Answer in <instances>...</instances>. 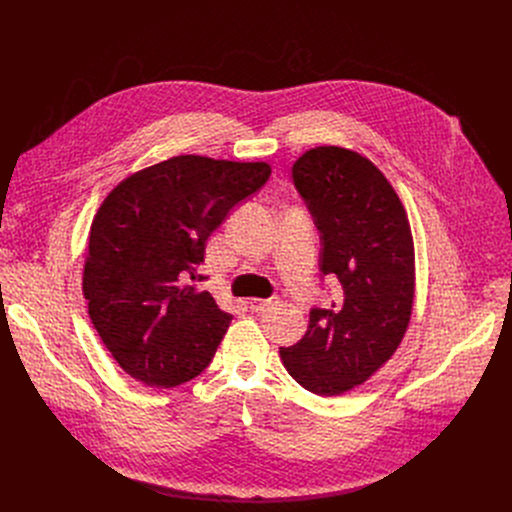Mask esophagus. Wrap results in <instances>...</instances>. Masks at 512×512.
Listing matches in <instances>:
<instances>
[{
  "label": "esophagus",
  "instance_id": "34e87169",
  "mask_svg": "<svg viewBox=\"0 0 512 512\" xmlns=\"http://www.w3.org/2000/svg\"><path fill=\"white\" fill-rule=\"evenodd\" d=\"M249 308L253 310V312H257V314H261V312H265L269 306H275L277 304V298H269V300H261V298H251L249 302Z\"/></svg>",
  "mask_w": 512,
  "mask_h": 512
}]
</instances>
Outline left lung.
Segmentation results:
<instances>
[{"label":"left lung","mask_w":512,"mask_h":512,"mask_svg":"<svg viewBox=\"0 0 512 512\" xmlns=\"http://www.w3.org/2000/svg\"><path fill=\"white\" fill-rule=\"evenodd\" d=\"M320 231V271L342 298L314 308L304 338L279 348L287 373L322 397L371 379L399 348L413 312L415 249L407 212L385 174L338 145H320L291 168Z\"/></svg>","instance_id":"8db88e82"}]
</instances>
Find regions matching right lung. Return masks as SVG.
Wrapping results in <instances>:
<instances>
[{"mask_svg":"<svg viewBox=\"0 0 512 512\" xmlns=\"http://www.w3.org/2000/svg\"><path fill=\"white\" fill-rule=\"evenodd\" d=\"M269 176L265 162L176 156L127 176L101 202L83 296L127 375L170 389L208 367L233 316L196 287L206 239Z\"/></svg>","mask_w":512,"mask_h":512,"instance_id":"1","label":"right lung"}]
</instances>
